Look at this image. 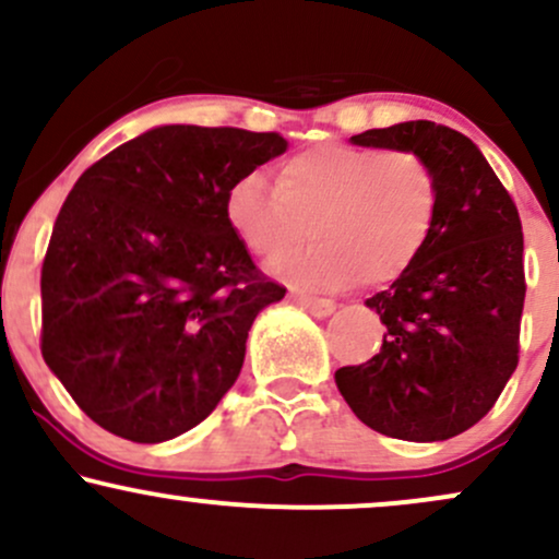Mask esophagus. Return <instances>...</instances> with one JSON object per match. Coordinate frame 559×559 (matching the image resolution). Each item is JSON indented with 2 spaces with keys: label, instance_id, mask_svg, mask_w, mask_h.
<instances>
[{
  "label": "esophagus",
  "instance_id": "obj_1",
  "mask_svg": "<svg viewBox=\"0 0 559 559\" xmlns=\"http://www.w3.org/2000/svg\"><path fill=\"white\" fill-rule=\"evenodd\" d=\"M292 299L297 301V305L305 307L307 312H312L316 318H329L333 310H336V301L333 299H320V297H312V294H301V292H294Z\"/></svg>",
  "mask_w": 559,
  "mask_h": 559
}]
</instances>
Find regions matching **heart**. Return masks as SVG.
<instances>
[{"label":"heart","mask_w":559,"mask_h":559,"mask_svg":"<svg viewBox=\"0 0 559 559\" xmlns=\"http://www.w3.org/2000/svg\"><path fill=\"white\" fill-rule=\"evenodd\" d=\"M441 189L415 150L316 144L284 159L278 189L243 176L226 194V221L247 252L275 260L271 273L294 286L344 292L365 278H402L431 241Z\"/></svg>","instance_id":"heart-1"}]
</instances>
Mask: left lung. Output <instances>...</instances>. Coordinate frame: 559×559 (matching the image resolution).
Listing matches in <instances>:
<instances>
[{"mask_svg":"<svg viewBox=\"0 0 559 559\" xmlns=\"http://www.w3.org/2000/svg\"><path fill=\"white\" fill-rule=\"evenodd\" d=\"M357 146L415 150L439 176L426 252L365 299L386 325L381 352L336 370L352 413L404 441H444L484 418L518 368L525 299L515 202L471 139L431 120L357 133Z\"/></svg>","mask_w":559,"mask_h":559,"instance_id":"left-lung-1","label":"left lung"}]
</instances>
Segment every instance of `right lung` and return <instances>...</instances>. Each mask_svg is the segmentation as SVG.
I'll return each mask as SVG.
<instances>
[{"label":"right lung","mask_w":559,"mask_h":559,"mask_svg":"<svg viewBox=\"0 0 559 559\" xmlns=\"http://www.w3.org/2000/svg\"><path fill=\"white\" fill-rule=\"evenodd\" d=\"M278 133L157 126L75 181L41 267V355L96 426L139 444L207 418L241 373L267 281L226 221Z\"/></svg>","instance_id":"obj_1"}]
</instances>
